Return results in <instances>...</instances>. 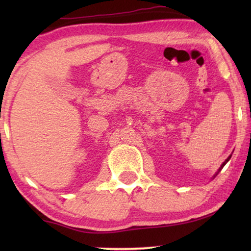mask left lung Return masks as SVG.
Here are the masks:
<instances>
[{"label": "left lung", "instance_id": "left-lung-1", "mask_svg": "<svg viewBox=\"0 0 251 251\" xmlns=\"http://www.w3.org/2000/svg\"><path fill=\"white\" fill-rule=\"evenodd\" d=\"M230 158H231V155H229V156H228V158H227L226 160H225V161H224V163L222 164V166H220V167H219V169H218V171H217V173H216V174H215V175H214V176H212V178H215L216 176H217V175H218V173H219L220 171H222V169H223V167L225 166V165H226V164L228 163V161H229V159H230Z\"/></svg>", "mask_w": 251, "mask_h": 251}]
</instances>
